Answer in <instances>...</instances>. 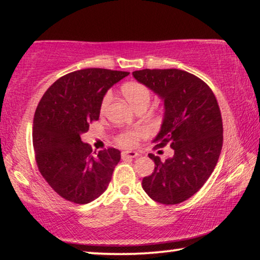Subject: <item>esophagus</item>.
<instances>
[{
    "instance_id": "obj_1",
    "label": "esophagus",
    "mask_w": 260,
    "mask_h": 260,
    "mask_svg": "<svg viewBox=\"0 0 260 260\" xmlns=\"http://www.w3.org/2000/svg\"><path fill=\"white\" fill-rule=\"evenodd\" d=\"M121 157L124 158H136L139 157V153L136 151H122L121 152Z\"/></svg>"
}]
</instances>
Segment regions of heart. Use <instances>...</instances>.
Segmentation results:
<instances>
[{
    "label": "heart",
    "instance_id": "heart-1",
    "mask_svg": "<svg viewBox=\"0 0 260 260\" xmlns=\"http://www.w3.org/2000/svg\"><path fill=\"white\" fill-rule=\"evenodd\" d=\"M122 95L126 99L132 107L134 109L139 107H148L151 100V93L147 86L140 82H128L121 88ZM111 101V93H107L104 95L101 103V111H105L108 105ZM147 132L142 128H136L133 131H125L117 136V142L120 144L121 147L132 148L134 147L138 140L141 138H144Z\"/></svg>",
    "mask_w": 260,
    "mask_h": 260
}]
</instances>
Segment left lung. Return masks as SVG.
<instances>
[{"mask_svg": "<svg viewBox=\"0 0 260 260\" xmlns=\"http://www.w3.org/2000/svg\"><path fill=\"white\" fill-rule=\"evenodd\" d=\"M133 77L164 102L156 147L173 156L160 160L149 153L155 170L142 188L158 203L173 205L196 193L212 174L222 148V119L213 91L193 74L178 69L140 70Z\"/></svg>", "mask_w": 260, "mask_h": 260, "instance_id": "obj_1", "label": "left lung"}]
</instances>
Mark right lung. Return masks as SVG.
<instances>
[{
    "label": "right lung",
    "instance_id": "right-lung-1",
    "mask_svg": "<svg viewBox=\"0 0 260 260\" xmlns=\"http://www.w3.org/2000/svg\"><path fill=\"white\" fill-rule=\"evenodd\" d=\"M128 72L85 69L59 78L48 88L33 120V148L39 171L67 201L87 204L107 190L120 151L98 153L81 141L99 120L101 103L114 83Z\"/></svg>",
    "mask_w": 260,
    "mask_h": 260
}]
</instances>
